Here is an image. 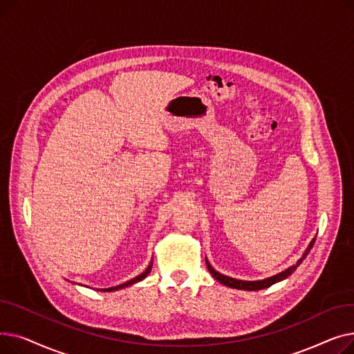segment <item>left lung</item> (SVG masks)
Listing matches in <instances>:
<instances>
[{
	"label": "left lung",
	"mask_w": 354,
	"mask_h": 354,
	"mask_svg": "<svg viewBox=\"0 0 354 354\" xmlns=\"http://www.w3.org/2000/svg\"><path fill=\"white\" fill-rule=\"evenodd\" d=\"M314 241H315V238L311 241L310 245H308V248H307V250H306V252L303 254V258H300V259H299V263H297L295 266H292V267L287 268L286 271H283V272H280V274H277V275H274V277L267 278V280H261V281H243V280H235V278H231V277H227V275H222V274H219L218 271H215V270L209 266V263H208V261H207V266H208V270H209V272L212 274V277L215 278V280H216V281H219L221 284L227 286V287L238 288V290H250V291H254V290H263V288H267V287H270V286H272V284H275V283H278V281L284 280V278H287L288 275H291V274L297 270V267H299V266L303 263V259L307 257V254H308V252H310V250L313 248V245H314Z\"/></svg>",
	"instance_id": "obj_1"
}]
</instances>
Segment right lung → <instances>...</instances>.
Wrapping results in <instances>:
<instances>
[{"label":"right lung","mask_w":354,"mask_h":354,"mask_svg":"<svg viewBox=\"0 0 354 354\" xmlns=\"http://www.w3.org/2000/svg\"><path fill=\"white\" fill-rule=\"evenodd\" d=\"M151 268H152V264L149 266L147 268H146V271L145 272H142L140 275H138V277H135L133 280H130V281H127V283H124V284H120V286H118V287H111V288H104L103 291H115V290H119V288H123V287H127V286H132V284H135V283H138V281H140V280H143V278L151 272Z\"/></svg>","instance_id":"obj_1"}]
</instances>
